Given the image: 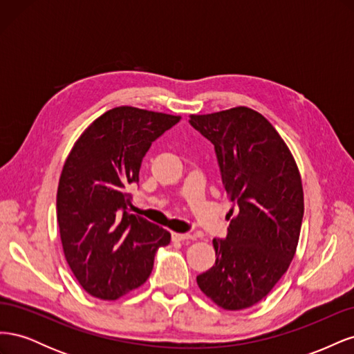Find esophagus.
<instances>
[{
    "label": "esophagus",
    "mask_w": 354,
    "mask_h": 354,
    "mask_svg": "<svg viewBox=\"0 0 354 354\" xmlns=\"http://www.w3.org/2000/svg\"><path fill=\"white\" fill-rule=\"evenodd\" d=\"M173 241H176V242L195 241V236H192V234H189V233H177V232H173Z\"/></svg>",
    "instance_id": "1"
}]
</instances>
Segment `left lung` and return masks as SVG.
<instances>
[{"mask_svg":"<svg viewBox=\"0 0 354 354\" xmlns=\"http://www.w3.org/2000/svg\"><path fill=\"white\" fill-rule=\"evenodd\" d=\"M189 118L216 147L224 189L236 203L227 238L212 239L216 264L196 282L214 304L236 312L260 303L294 259L304 214L301 176L260 112L236 106Z\"/></svg>","mask_w":354,"mask_h":354,"instance_id":"obj_1","label":"left lung"}]
</instances>
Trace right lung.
I'll use <instances>...</instances> for the list:
<instances>
[{
    "mask_svg": "<svg viewBox=\"0 0 354 354\" xmlns=\"http://www.w3.org/2000/svg\"><path fill=\"white\" fill-rule=\"evenodd\" d=\"M181 120L120 106L94 120L73 143L57 187V223L63 254L90 295L118 299L142 286L159 246L171 233L128 214L127 187L138 181L152 142Z\"/></svg>",
    "mask_w": 354,
    "mask_h": 354,
    "instance_id": "add662e5",
    "label": "right lung"
}]
</instances>
